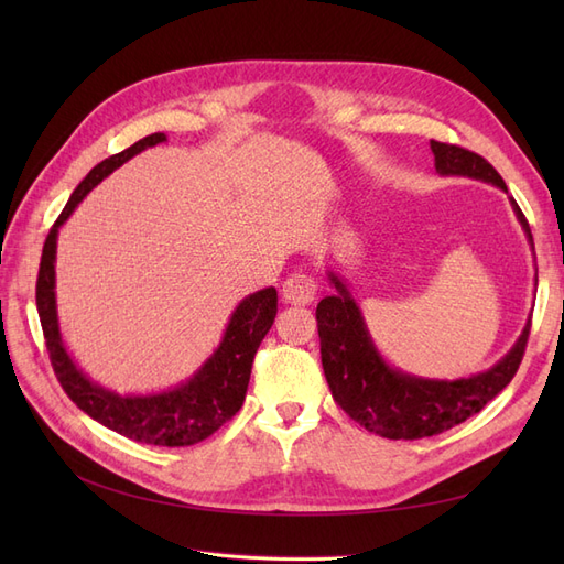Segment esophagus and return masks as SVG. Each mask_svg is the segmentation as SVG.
I'll list each match as a JSON object with an SVG mask.
<instances>
[{"label": "esophagus", "mask_w": 564, "mask_h": 564, "mask_svg": "<svg viewBox=\"0 0 564 564\" xmlns=\"http://www.w3.org/2000/svg\"><path fill=\"white\" fill-rule=\"evenodd\" d=\"M317 284L311 275H303V272H294L289 275L282 284V301L289 305H308L315 301Z\"/></svg>", "instance_id": "esophagus-1"}]
</instances>
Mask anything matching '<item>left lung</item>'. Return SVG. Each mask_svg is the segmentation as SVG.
Wrapping results in <instances>:
<instances>
[{
	"mask_svg": "<svg viewBox=\"0 0 564 564\" xmlns=\"http://www.w3.org/2000/svg\"><path fill=\"white\" fill-rule=\"evenodd\" d=\"M431 150L440 176L482 181L508 195L503 178L485 158L466 148L437 141H431ZM508 199L534 253L527 218L518 202L513 197ZM327 280L334 286V294L322 299L315 311L324 377L338 406L369 433L388 440H419L449 431L480 412L516 377L527 346L529 319L513 348L489 369L470 373L466 379L416 377L390 365L381 355L346 280L332 268L327 270ZM534 282L539 280L534 278Z\"/></svg>",
	"mask_w": 564,
	"mask_h": 564,
	"instance_id": "obj_1",
	"label": "left lung"
}]
</instances>
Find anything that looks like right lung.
<instances>
[{
  "mask_svg": "<svg viewBox=\"0 0 564 564\" xmlns=\"http://www.w3.org/2000/svg\"><path fill=\"white\" fill-rule=\"evenodd\" d=\"M164 141L166 135L160 131L145 135L131 148L96 164L87 178L75 187L44 242L37 278V313L56 377L67 398L84 414H89L94 421L119 435L143 442V445L191 447L207 440L240 412L251 377L253 355L278 315L275 286L261 289V292H253L237 303L224 336L207 360L185 381L160 392H117L84 373L63 340L56 303V249L61 226L73 216L79 202L115 169Z\"/></svg>",
  "mask_w": 564,
  "mask_h": 564,
  "instance_id": "right-lung-1",
  "label": "right lung"
}]
</instances>
